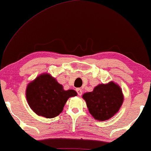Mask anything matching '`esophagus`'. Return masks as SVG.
I'll return each instance as SVG.
<instances>
[{
    "mask_svg": "<svg viewBox=\"0 0 151 151\" xmlns=\"http://www.w3.org/2000/svg\"><path fill=\"white\" fill-rule=\"evenodd\" d=\"M76 91L78 92V96H82V90L81 89V88H77V89H76Z\"/></svg>",
    "mask_w": 151,
    "mask_h": 151,
    "instance_id": "34e87169",
    "label": "esophagus"
}]
</instances>
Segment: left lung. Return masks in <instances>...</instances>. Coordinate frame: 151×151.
Instances as JSON below:
<instances>
[{
	"instance_id": "left-lung-1",
	"label": "left lung",
	"mask_w": 151,
	"mask_h": 151,
	"mask_svg": "<svg viewBox=\"0 0 151 151\" xmlns=\"http://www.w3.org/2000/svg\"><path fill=\"white\" fill-rule=\"evenodd\" d=\"M91 115L98 121L108 120L118 112L124 102L120 86L111 81L100 84L91 92L82 95Z\"/></svg>"
}]
</instances>
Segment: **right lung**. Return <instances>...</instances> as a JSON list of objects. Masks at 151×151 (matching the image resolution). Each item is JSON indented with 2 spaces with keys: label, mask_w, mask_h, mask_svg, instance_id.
Returning a JSON list of instances; mask_svg holds the SVG:
<instances>
[{
  "label": "right lung",
  "mask_w": 151,
  "mask_h": 151,
  "mask_svg": "<svg viewBox=\"0 0 151 151\" xmlns=\"http://www.w3.org/2000/svg\"><path fill=\"white\" fill-rule=\"evenodd\" d=\"M25 94L31 109L46 118L58 116L63 112L68 99L78 95L75 90H64L63 85L47 73L40 74L30 82Z\"/></svg>",
  "instance_id": "right-lung-1"
}]
</instances>
